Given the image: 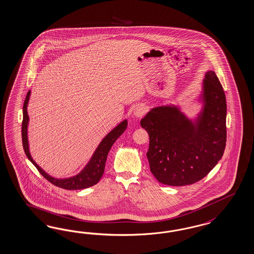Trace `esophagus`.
<instances>
[{"label":"esophagus","instance_id":"esophagus-1","mask_svg":"<svg viewBox=\"0 0 254 254\" xmlns=\"http://www.w3.org/2000/svg\"><path fill=\"white\" fill-rule=\"evenodd\" d=\"M145 113H146V109H145V107H142V106L135 107L134 111H133V115L135 117H142L143 115H145Z\"/></svg>","mask_w":254,"mask_h":254}]
</instances>
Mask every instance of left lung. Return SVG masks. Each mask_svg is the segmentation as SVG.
Listing matches in <instances>:
<instances>
[{
	"label": "left lung",
	"mask_w": 254,
	"mask_h": 254,
	"mask_svg": "<svg viewBox=\"0 0 254 254\" xmlns=\"http://www.w3.org/2000/svg\"><path fill=\"white\" fill-rule=\"evenodd\" d=\"M204 107L195 123L177 107H158L141 120L149 135L150 171L169 186L193 184L204 179L223 155L226 145V98L213 71L203 83Z\"/></svg>",
	"instance_id": "left-lung-1"
}]
</instances>
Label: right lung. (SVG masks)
Instances as JSON below:
<instances>
[{
    "instance_id": "right-lung-1",
    "label": "right lung",
    "mask_w": 254,
    "mask_h": 254,
    "mask_svg": "<svg viewBox=\"0 0 254 254\" xmlns=\"http://www.w3.org/2000/svg\"><path fill=\"white\" fill-rule=\"evenodd\" d=\"M30 94H31V90L28 91L25 98L24 104H23V121H22V127H21L22 145H23L25 154L28 157V159L33 163V165L37 168V170L46 180H49L50 183L60 188L64 189V190H82V189L89 188L97 184L105 171L107 154L111 147L113 146V144L116 142V140L118 139L126 130L127 124H128L127 121L125 120L123 123H120L116 128L107 134L104 139L102 140L98 147L96 148L94 154L91 157L90 162L85 166V168L82 170L81 172L77 174L76 176L68 178V179H61V180L55 179L48 175L38 164L33 161L29 150V143H28V136H27L29 116L27 112V106L30 98Z\"/></svg>"
}]
</instances>
